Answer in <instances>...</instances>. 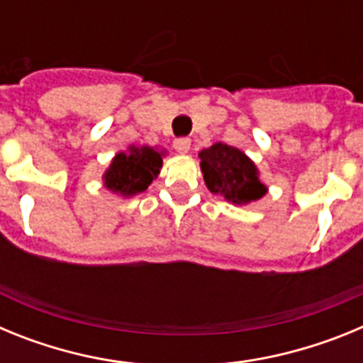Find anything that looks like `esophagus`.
Here are the masks:
<instances>
[{
	"instance_id": "34e87169",
	"label": "esophagus",
	"mask_w": 363,
	"mask_h": 363,
	"mask_svg": "<svg viewBox=\"0 0 363 363\" xmlns=\"http://www.w3.org/2000/svg\"><path fill=\"white\" fill-rule=\"evenodd\" d=\"M174 149L182 154L189 152V149H191V140L189 138H178V140H174Z\"/></svg>"
}]
</instances>
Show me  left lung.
Instances as JSON below:
<instances>
[{
	"instance_id": "left-lung-1",
	"label": "left lung",
	"mask_w": 363,
	"mask_h": 363,
	"mask_svg": "<svg viewBox=\"0 0 363 363\" xmlns=\"http://www.w3.org/2000/svg\"><path fill=\"white\" fill-rule=\"evenodd\" d=\"M201 172L211 192L236 205L259 200L267 189L258 179V169L242 150L214 143L200 152Z\"/></svg>"
}]
</instances>
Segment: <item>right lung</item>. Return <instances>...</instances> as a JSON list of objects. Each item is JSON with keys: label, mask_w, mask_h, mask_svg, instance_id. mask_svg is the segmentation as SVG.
I'll use <instances>...</instances> for the list:
<instances>
[{"label": "right lung", "mask_w": 363, "mask_h": 363, "mask_svg": "<svg viewBox=\"0 0 363 363\" xmlns=\"http://www.w3.org/2000/svg\"><path fill=\"white\" fill-rule=\"evenodd\" d=\"M162 169V152L142 147H133L129 154L120 152L112 160L111 169L105 172L104 179L107 189L120 192L121 196H133L143 192Z\"/></svg>", "instance_id": "right-lung-1"}]
</instances>
